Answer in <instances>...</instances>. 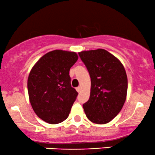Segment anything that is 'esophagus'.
I'll return each instance as SVG.
<instances>
[{
    "label": "esophagus",
    "instance_id": "1",
    "mask_svg": "<svg viewBox=\"0 0 155 155\" xmlns=\"http://www.w3.org/2000/svg\"><path fill=\"white\" fill-rule=\"evenodd\" d=\"M76 90L78 92H80V91H81V87H78L76 88Z\"/></svg>",
    "mask_w": 155,
    "mask_h": 155
}]
</instances>
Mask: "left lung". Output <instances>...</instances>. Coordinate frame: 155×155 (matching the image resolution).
<instances>
[{
	"mask_svg": "<svg viewBox=\"0 0 155 155\" xmlns=\"http://www.w3.org/2000/svg\"><path fill=\"white\" fill-rule=\"evenodd\" d=\"M79 55L91 78L90 98L83 104L87 118L96 124L109 122L125 102L127 78L116 57L103 49L83 51Z\"/></svg>",
	"mask_w": 155,
	"mask_h": 155,
	"instance_id": "obj_1",
	"label": "left lung"
}]
</instances>
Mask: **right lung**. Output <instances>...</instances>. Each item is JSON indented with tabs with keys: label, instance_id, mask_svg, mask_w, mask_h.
Returning <instances> with one entry per match:
<instances>
[{
	"label": "right lung",
	"instance_id": "add662e5",
	"mask_svg": "<svg viewBox=\"0 0 155 155\" xmlns=\"http://www.w3.org/2000/svg\"><path fill=\"white\" fill-rule=\"evenodd\" d=\"M77 60L76 52L57 49L44 54L31 69L28 79L30 102L44 122L58 124L68 117L78 95L69 71Z\"/></svg>",
	"mask_w": 155,
	"mask_h": 155
}]
</instances>
